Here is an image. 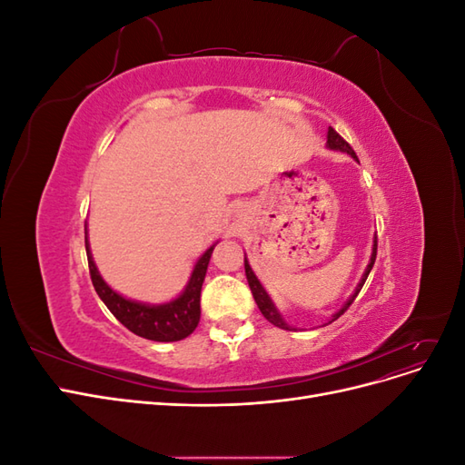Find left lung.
Masks as SVG:
<instances>
[{"mask_svg": "<svg viewBox=\"0 0 465 465\" xmlns=\"http://www.w3.org/2000/svg\"><path fill=\"white\" fill-rule=\"evenodd\" d=\"M328 147L330 149H333V151H343V153H347V154H351V157H353L355 161H359L357 159V154H355V151H353V147H351L345 139L337 134L333 128H330L328 130ZM376 248H378V238L374 236V244H372V254H371V262H369V265H367V270H364V273H362V277H361V281H359V285H357V289H355V292L351 294V297L347 299V302L340 308V311H337L333 316H331V320L328 322V323H331V322H335L337 318H340L347 308L353 304V301L357 299V294L361 292V289H362V285H364V281H367V277H369V273H371V270H372V265H374V260H376ZM244 270H246V279H248V285H250V291H252V294H254V301H256V304H258V308H260V312L263 314V318L267 320V322H272L273 326H277V328H281V330H289V331H292L294 328H291L289 323L283 320V316L279 314V311L275 308V304L272 302V299H270V294L265 292V289L262 287V283L258 281V277H256V273L252 272V267H250V263H248V260L244 258Z\"/></svg>", "mask_w": 465, "mask_h": 465, "instance_id": "left-lung-1", "label": "left lung"}]
</instances>
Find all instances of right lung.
I'll use <instances>...</instances> for the list:
<instances>
[{"label": "right lung", "instance_id": "obj_1", "mask_svg": "<svg viewBox=\"0 0 465 465\" xmlns=\"http://www.w3.org/2000/svg\"><path fill=\"white\" fill-rule=\"evenodd\" d=\"M85 248H87V260H89V272L93 287L98 297L106 304L108 311L122 322L125 328L134 331L139 337H145L151 341H180L188 337L200 323V297H202V285L207 273V265L213 254L215 244L205 250V254L195 262L193 272L186 289L182 291L180 297L164 304H143L137 301H130L118 294L114 289L106 285V281L98 273L96 265L93 262V254L87 241V224H85Z\"/></svg>", "mask_w": 465, "mask_h": 465}]
</instances>
